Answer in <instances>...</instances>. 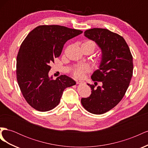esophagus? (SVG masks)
I'll list each match as a JSON object with an SVG mask.
<instances>
[{
	"label": "esophagus",
	"instance_id": "1",
	"mask_svg": "<svg viewBox=\"0 0 148 148\" xmlns=\"http://www.w3.org/2000/svg\"><path fill=\"white\" fill-rule=\"evenodd\" d=\"M77 83L78 84H84V82H82V81H77Z\"/></svg>",
	"mask_w": 148,
	"mask_h": 148
}]
</instances>
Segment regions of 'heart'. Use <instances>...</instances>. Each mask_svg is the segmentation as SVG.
<instances>
[{
	"label": "heart",
	"mask_w": 148,
	"mask_h": 148,
	"mask_svg": "<svg viewBox=\"0 0 148 148\" xmlns=\"http://www.w3.org/2000/svg\"><path fill=\"white\" fill-rule=\"evenodd\" d=\"M83 44H86V45L91 47L92 52L95 50L96 47L95 42L90 41V40H87V41H84ZM100 60H99L98 62H100ZM89 70H90V67L88 65H77L75 66L73 70V73L75 77L78 78H82L84 77L85 74L88 72Z\"/></svg>",
	"instance_id": "heart-1"
}]
</instances>
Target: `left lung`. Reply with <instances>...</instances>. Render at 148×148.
<instances>
[{
	"instance_id": "obj_1",
	"label": "left lung",
	"mask_w": 148,
	"mask_h": 148,
	"mask_svg": "<svg viewBox=\"0 0 148 148\" xmlns=\"http://www.w3.org/2000/svg\"><path fill=\"white\" fill-rule=\"evenodd\" d=\"M84 36L95 41L101 49L99 69L94 71L91 79L101 82L102 86L87 84L91 94L82 98L81 102L89 112L102 114L117 106L122 99L133 75V57L125 40L107 29L86 30Z\"/></svg>"
}]
</instances>
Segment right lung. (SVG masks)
I'll return each mask as SVG.
<instances>
[{
  "label": "right lung",
  "mask_w": 148,
  "mask_h": 148,
  "mask_svg": "<svg viewBox=\"0 0 148 148\" xmlns=\"http://www.w3.org/2000/svg\"><path fill=\"white\" fill-rule=\"evenodd\" d=\"M82 33L64 26L41 25L31 31L22 42L16 58L17 82L25 100L34 109H53L59 104L64 89L76 84L65 75L53 79L49 77V71L65 43Z\"/></svg>",
  "instance_id": "obj_1"
}]
</instances>
